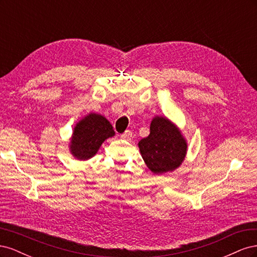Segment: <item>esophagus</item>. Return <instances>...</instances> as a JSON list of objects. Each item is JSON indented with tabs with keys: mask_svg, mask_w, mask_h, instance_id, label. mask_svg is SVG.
Masks as SVG:
<instances>
[{
	"mask_svg": "<svg viewBox=\"0 0 257 257\" xmlns=\"http://www.w3.org/2000/svg\"><path fill=\"white\" fill-rule=\"evenodd\" d=\"M132 137V132L131 131H125L124 133L121 135V138L123 139H130Z\"/></svg>",
	"mask_w": 257,
	"mask_h": 257,
	"instance_id": "esophagus-1",
	"label": "esophagus"
}]
</instances>
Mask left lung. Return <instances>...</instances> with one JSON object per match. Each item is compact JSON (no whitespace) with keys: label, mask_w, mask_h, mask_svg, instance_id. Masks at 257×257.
Listing matches in <instances>:
<instances>
[{"label":"left lung","mask_w":257,"mask_h":257,"mask_svg":"<svg viewBox=\"0 0 257 257\" xmlns=\"http://www.w3.org/2000/svg\"><path fill=\"white\" fill-rule=\"evenodd\" d=\"M142 157L152 173L173 172L182 164L188 145L181 132L165 116H154L150 134L138 143Z\"/></svg>","instance_id":"left-lung-1"}]
</instances>
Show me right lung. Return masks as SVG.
I'll use <instances>...</instances> for the list:
<instances>
[{
	"mask_svg": "<svg viewBox=\"0 0 257 257\" xmlns=\"http://www.w3.org/2000/svg\"><path fill=\"white\" fill-rule=\"evenodd\" d=\"M114 136L110 122L98 113H89L81 119L73 132L69 150L77 160H89L97 153L107 138Z\"/></svg>",
	"mask_w": 257,
	"mask_h": 257,
	"instance_id": "obj_1",
	"label": "right lung"
}]
</instances>
